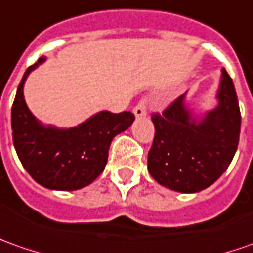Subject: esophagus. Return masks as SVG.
<instances>
[{
	"label": "esophagus",
	"mask_w": 253,
	"mask_h": 253,
	"mask_svg": "<svg viewBox=\"0 0 253 253\" xmlns=\"http://www.w3.org/2000/svg\"><path fill=\"white\" fill-rule=\"evenodd\" d=\"M133 112H134L135 118H144L147 115V99L143 98V99L140 100L134 106Z\"/></svg>",
	"instance_id": "1"
}]
</instances>
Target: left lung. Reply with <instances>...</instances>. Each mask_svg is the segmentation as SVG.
I'll return each mask as SVG.
<instances>
[{
    "mask_svg": "<svg viewBox=\"0 0 253 253\" xmlns=\"http://www.w3.org/2000/svg\"><path fill=\"white\" fill-rule=\"evenodd\" d=\"M180 95L162 113H153L155 134L148 172L162 186L196 193L213 185L232 161L241 131L234 83L222 68L218 106L200 122L192 119Z\"/></svg>",
    "mask_w": 253,
    "mask_h": 253,
    "instance_id": "1",
    "label": "left lung"
}]
</instances>
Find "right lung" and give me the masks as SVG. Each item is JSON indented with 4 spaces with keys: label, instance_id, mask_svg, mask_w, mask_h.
Masks as SVG:
<instances>
[{
    "label": "right lung",
    "instance_id": "add662e5",
    "mask_svg": "<svg viewBox=\"0 0 253 253\" xmlns=\"http://www.w3.org/2000/svg\"><path fill=\"white\" fill-rule=\"evenodd\" d=\"M44 60L40 57L29 67L18 86L11 112L13 145L23 168L42 186L77 190L102 173L113 137L130 127L134 115L103 110L73 128L42 126L26 106L23 84Z\"/></svg>",
    "mask_w": 253,
    "mask_h": 253
}]
</instances>
